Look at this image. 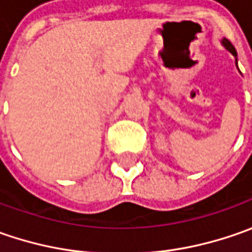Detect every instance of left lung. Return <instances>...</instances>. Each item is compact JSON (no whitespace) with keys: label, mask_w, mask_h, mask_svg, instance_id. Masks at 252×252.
I'll return each instance as SVG.
<instances>
[{"label":"left lung","mask_w":252,"mask_h":252,"mask_svg":"<svg viewBox=\"0 0 252 252\" xmlns=\"http://www.w3.org/2000/svg\"><path fill=\"white\" fill-rule=\"evenodd\" d=\"M221 44H223V46H224V47H226V49H227L228 52H230V53L233 54L234 57H237V52H236V49H234V46H233V44L230 43V40H227L226 37H223V40H221ZM236 64H237V59H236Z\"/></svg>","instance_id":"left-lung-1"}]
</instances>
